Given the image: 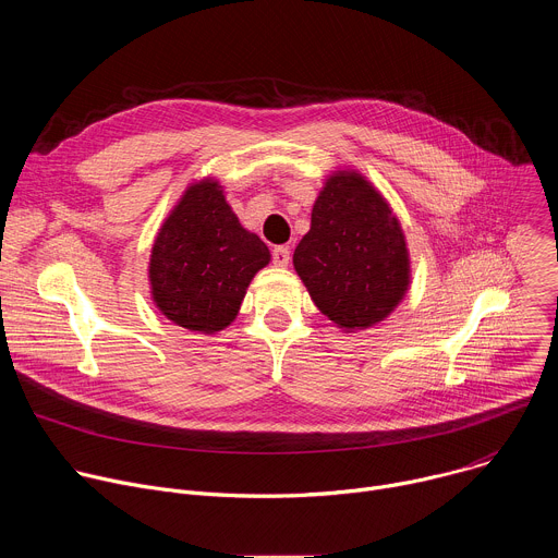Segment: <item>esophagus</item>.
Here are the masks:
<instances>
[{"label":"esophagus","mask_w":558,"mask_h":558,"mask_svg":"<svg viewBox=\"0 0 558 558\" xmlns=\"http://www.w3.org/2000/svg\"><path fill=\"white\" fill-rule=\"evenodd\" d=\"M289 260H291V254H289L287 247H276L274 250V265L276 267H287Z\"/></svg>","instance_id":"esophagus-1"}]
</instances>
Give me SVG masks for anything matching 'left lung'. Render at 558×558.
Returning a JSON list of instances; mask_svg holds the SVG:
<instances>
[{"label": "left lung", "mask_w": 558, "mask_h": 558, "mask_svg": "<svg viewBox=\"0 0 558 558\" xmlns=\"http://www.w3.org/2000/svg\"><path fill=\"white\" fill-rule=\"evenodd\" d=\"M293 269L313 304L355 333L384 323L411 287V254L400 218L357 170L331 172L311 209Z\"/></svg>", "instance_id": "1"}]
</instances>
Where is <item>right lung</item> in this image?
<instances>
[{
  "label": "right lung",
  "mask_w": 558,
  "mask_h": 558,
  "mask_svg": "<svg viewBox=\"0 0 558 558\" xmlns=\"http://www.w3.org/2000/svg\"><path fill=\"white\" fill-rule=\"evenodd\" d=\"M271 254L245 229L214 177L192 181L158 229L147 280L170 323L194 333L227 329Z\"/></svg>",
  "instance_id": "1"
}]
</instances>
